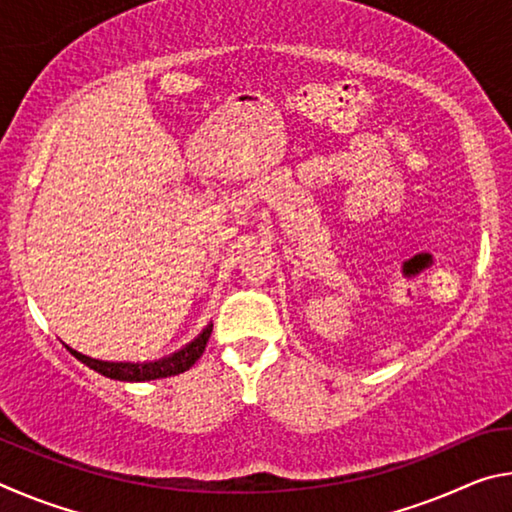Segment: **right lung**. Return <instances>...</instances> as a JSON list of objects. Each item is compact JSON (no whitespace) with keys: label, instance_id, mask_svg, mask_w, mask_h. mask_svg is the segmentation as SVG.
<instances>
[{"label":"right lung","instance_id":"obj_1","mask_svg":"<svg viewBox=\"0 0 512 512\" xmlns=\"http://www.w3.org/2000/svg\"><path fill=\"white\" fill-rule=\"evenodd\" d=\"M212 334V325H207L201 334L196 336L192 343H187L183 350L169 354V357L158 359V361H144V363H128V361H101V359H92L88 354H81L65 345V348L74 354L76 359L85 366L97 370L99 375L110 377V379H119V381H151V379H162V377H171V375H180L194 366V363L201 359V354L205 352V345L210 341Z\"/></svg>","mask_w":512,"mask_h":512}]
</instances>
